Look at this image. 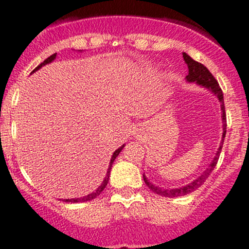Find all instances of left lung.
I'll list each match as a JSON object with an SVG mask.
<instances>
[{"label":"left lung","mask_w":249,"mask_h":249,"mask_svg":"<svg viewBox=\"0 0 249 249\" xmlns=\"http://www.w3.org/2000/svg\"><path fill=\"white\" fill-rule=\"evenodd\" d=\"M183 58H184V61H186L187 66H188L187 81H190V82H197V83H199V85L207 87V89H210L211 91L214 92V93L217 94L218 100L221 101L222 112H223V113H222V117H223V137L222 138H224L226 137V127H227V117H226V108H224L223 92H222L218 82H217V80L214 78V76H213V74L208 71V68H207L206 66L202 65V63H199V62H197V61H195L193 58H191V57L188 56L187 53H183ZM222 146H223V140H222L221 146H219L218 152H217V155H215L214 160H212V163H211L210 166H208V168H207L206 171H204V172L202 173L198 178H197V179H195L192 183L187 184V186H184V187H181V188H175V190H162V188H160V187H156V186H153L152 183H149L148 179L146 178V176L143 175L144 183L148 186V188L152 191V192H155L156 195L163 196V197H171V198H172V197H179V196L188 195V193L193 192V191H196L197 188H199V187H201L202 184L206 182L207 178L210 177V175L212 173L213 169H214L215 164H217V162H218L219 153H221Z\"/></svg>","instance_id":"8db88e82"}]
</instances>
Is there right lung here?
<instances>
[{
    "label": "right lung",
    "mask_w": 249,
    "mask_h": 249,
    "mask_svg": "<svg viewBox=\"0 0 249 249\" xmlns=\"http://www.w3.org/2000/svg\"><path fill=\"white\" fill-rule=\"evenodd\" d=\"M56 54H57V53H53V54H52V56L47 57V58H46L45 61H43L42 63H41V65H39V66H37V67L35 68V70H34V72H35V71H37V70H38V68H41V67H42V66H45V65H47V63H50L51 61H53V59L56 58ZM123 147H124V146L120 147V148H118L117 151H116V152H114V153H113V156H112V158H111V163H109L108 171H107V176H106L105 181H103V183L101 184L100 187H98V190L96 191V192L91 193V195H89V196H86V197H82V198H72V199H65V202H73V203H77V202H87V201H92V199H93V198H96V197H97L98 195H101V192H102V191L105 190V187L107 186V183H108V178H109V173H111V167H112V163H113V160H116V157H117V156L120 155V152L122 151V148H123Z\"/></svg>",
    "instance_id": "right-lung-1"
}]
</instances>
